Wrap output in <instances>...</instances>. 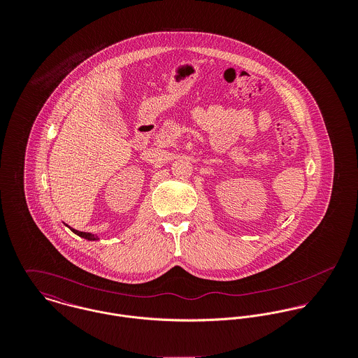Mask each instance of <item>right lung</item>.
<instances>
[{
	"mask_svg": "<svg viewBox=\"0 0 358 358\" xmlns=\"http://www.w3.org/2000/svg\"><path fill=\"white\" fill-rule=\"evenodd\" d=\"M71 230H73V233H76L77 236H80V237H83V238H87V240H90V241L98 240V236H95V234H92V233H84V231H78V230H74V229H71Z\"/></svg>",
	"mask_w": 358,
	"mask_h": 358,
	"instance_id": "obj_1",
	"label": "right lung"
}]
</instances>
